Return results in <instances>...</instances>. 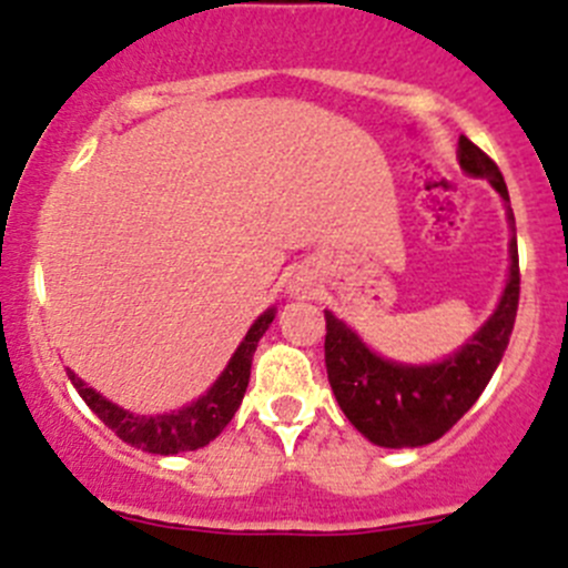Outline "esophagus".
Segmentation results:
<instances>
[{
    "label": "esophagus",
    "instance_id": "34e87169",
    "mask_svg": "<svg viewBox=\"0 0 568 568\" xmlns=\"http://www.w3.org/2000/svg\"><path fill=\"white\" fill-rule=\"evenodd\" d=\"M295 293H304V290H301V287H298V290H295Z\"/></svg>",
    "mask_w": 568,
    "mask_h": 568
}]
</instances>
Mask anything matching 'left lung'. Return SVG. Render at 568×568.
<instances>
[{"instance_id":"1","label":"left lung","mask_w":568,"mask_h":568,"mask_svg":"<svg viewBox=\"0 0 568 568\" xmlns=\"http://www.w3.org/2000/svg\"><path fill=\"white\" fill-rule=\"evenodd\" d=\"M457 155L468 175L485 178L501 194V200L510 203L505 178L494 159H488L466 136H460ZM507 217H510L513 240L505 293L485 326L449 359L435 362V365H402V362L382 359L356 337L354 328L326 312L323 348H326L328 385L345 418L376 446L407 449V446H426L437 440L474 407V402L488 387L510 343L518 290H521L510 206H507Z\"/></svg>"}]
</instances>
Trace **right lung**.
Here are the masks:
<instances>
[{
    "label": "right lung",
    "instance_id": "1",
    "mask_svg": "<svg viewBox=\"0 0 568 568\" xmlns=\"http://www.w3.org/2000/svg\"><path fill=\"white\" fill-rule=\"evenodd\" d=\"M275 310H267L264 315H258V321L253 323L251 332L245 334V339L240 343L236 354L231 356L229 368L220 374V379L209 387L206 396H200L197 402H192L183 409H172L166 415H133L128 409L116 407L113 402L102 398L94 387L85 385L80 376H74L67 368L69 379H72L74 390L80 393L85 404L91 407V413L108 426V429L116 432V437H122L125 443L136 446V449L150 452V455H178V452H194L200 446L212 443L220 432L229 426V420L234 418V413L240 409L242 396L247 390V379H251V362L253 351H256L258 339L267 332V326L273 323Z\"/></svg>",
    "mask_w": 568,
    "mask_h": 568
}]
</instances>
